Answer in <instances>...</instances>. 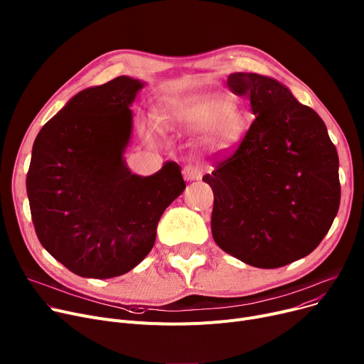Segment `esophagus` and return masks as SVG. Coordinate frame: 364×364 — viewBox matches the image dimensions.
Returning a JSON list of instances; mask_svg holds the SVG:
<instances>
[{
  "label": "esophagus",
  "instance_id": "1",
  "mask_svg": "<svg viewBox=\"0 0 364 364\" xmlns=\"http://www.w3.org/2000/svg\"><path fill=\"white\" fill-rule=\"evenodd\" d=\"M183 176L188 181H198L203 176V167L200 166H194V164H189L183 168Z\"/></svg>",
  "mask_w": 364,
  "mask_h": 364
}]
</instances>
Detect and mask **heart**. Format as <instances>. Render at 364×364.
<instances>
[{
  "instance_id": "1",
  "label": "heart",
  "mask_w": 364,
  "mask_h": 364,
  "mask_svg": "<svg viewBox=\"0 0 364 364\" xmlns=\"http://www.w3.org/2000/svg\"><path fill=\"white\" fill-rule=\"evenodd\" d=\"M167 129L204 134V145L226 151L241 138L245 116L241 105L220 94H201L168 104L160 114Z\"/></svg>"
}]
</instances>
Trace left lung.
<instances>
[{"label": "left lung", "mask_w": 364, "mask_h": 364, "mask_svg": "<svg viewBox=\"0 0 364 364\" xmlns=\"http://www.w3.org/2000/svg\"><path fill=\"white\" fill-rule=\"evenodd\" d=\"M229 90L255 114L240 145L203 178L215 194L211 233L238 260L262 269L309 255L341 200L338 153L323 120L277 80L232 73Z\"/></svg>", "instance_id": "obj_1"}]
</instances>
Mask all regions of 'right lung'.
Segmentation results:
<instances>
[{"mask_svg": "<svg viewBox=\"0 0 364 364\" xmlns=\"http://www.w3.org/2000/svg\"><path fill=\"white\" fill-rule=\"evenodd\" d=\"M142 87L119 76L80 91L33 142L26 189L38 240L83 277L109 279L139 264L163 211L186 186L173 161L146 178L124 164L129 105Z\"/></svg>", "mask_w": 364, "mask_h": 364, "instance_id": "obj_1", "label": "right lung"}]
</instances>
